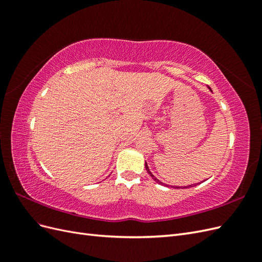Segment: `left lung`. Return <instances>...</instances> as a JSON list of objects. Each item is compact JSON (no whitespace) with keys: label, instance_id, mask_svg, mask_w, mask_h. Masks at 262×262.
Here are the masks:
<instances>
[{"label":"left lung","instance_id":"8db88e82","mask_svg":"<svg viewBox=\"0 0 262 262\" xmlns=\"http://www.w3.org/2000/svg\"><path fill=\"white\" fill-rule=\"evenodd\" d=\"M145 168H146L147 172L149 173V176H150V177H152V178H153V179H154V180H155V181L157 182V184H160V185H163V182H161V181H160V180H158L157 178H155V177L153 176V173L149 171V169H148V167H147V164H146V163H145ZM164 185H165V184H164ZM165 186H167V185H165ZM192 186H195V185H190V186H188V187L190 188V187H192ZM167 187H168V186H167ZM188 187H184V188H188ZM173 188H177V189H179V188H181V187H173Z\"/></svg>","mask_w":262,"mask_h":262}]
</instances>
